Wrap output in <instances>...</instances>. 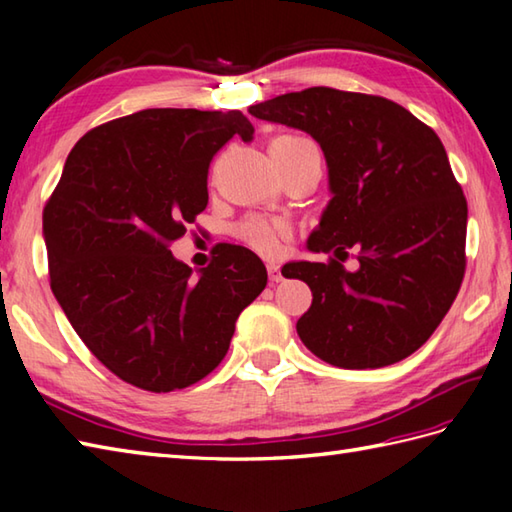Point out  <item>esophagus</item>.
Wrapping results in <instances>:
<instances>
[{
	"instance_id": "esophagus-1",
	"label": "esophagus",
	"mask_w": 512,
	"mask_h": 512,
	"mask_svg": "<svg viewBox=\"0 0 512 512\" xmlns=\"http://www.w3.org/2000/svg\"><path fill=\"white\" fill-rule=\"evenodd\" d=\"M268 277L273 284H277V281H281L284 277H281V266L279 264H268Z\"/></svg>"
}]
</instances>
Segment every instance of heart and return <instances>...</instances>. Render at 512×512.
<instances>
[{
	"mask_svg": "<svg viewBox=\"0 0 512 512\" xmlns=\"http://www.w3.org/2000/svg\"><path fill=\"white\" fill-rule=\"evenodd\" d=\"M303 151H319V149L310 138L297 136V134L277 136V138H273V143H270V154H277L284 158L303 154ZM235 235L242 239L248 248L257 250V253L277 255L281 248V239H284V235H286V228L277 222L266 220V217L250 215V217H246V220L237 224Z\"/></svg>",
	"mask_w": 512,
	"mask_h": 512,
	"instance_id": "obj_1",
	"label": "heart"
}]
</instances>
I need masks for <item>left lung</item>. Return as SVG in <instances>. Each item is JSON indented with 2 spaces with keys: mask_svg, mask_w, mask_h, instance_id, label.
Masks as SVG:
<instances>
[{
  "mask_svg": "<svg viewBox=\"0 0 512 512\" xmlns=\"http://www.w3.org/2000/svg\"><path fill=\"white\" fill-rule=\"evenodd\" d=\"M321 145L332 200L308 239L328 262H292L312 306L299 339L343 369L398 363L427 343L458 297L466 268V198L442 140L383 96L308 88L248 110ZM357 250L354 274L342 266Z\"/></svg>",
  "mask_w": 512,
  "mask_h": 512,
  "instance_id": "left-lung-1",
  "label": "left lung"
}]
</instances>
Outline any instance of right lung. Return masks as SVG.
Masks as SVG:
<instances>
[{"instance_id":"right-lung-1","label":"right lung","mask_w":512,"mask_h":512,"mask_svg":"<svg viewBox=\"0 0 512 512\" xmlns=\"http://www.w3.org/2000/svg\"><path fill=\"white\" fill-rule=\"evenodd\" d=\"M253 125L239 112L160 107L90 129L43 206L50 288L81 341L125 383L165 394L209 376L268 273L217 246L200 277L171 255L209 204L213 156Z\"/></svg>"}]
</instances>
